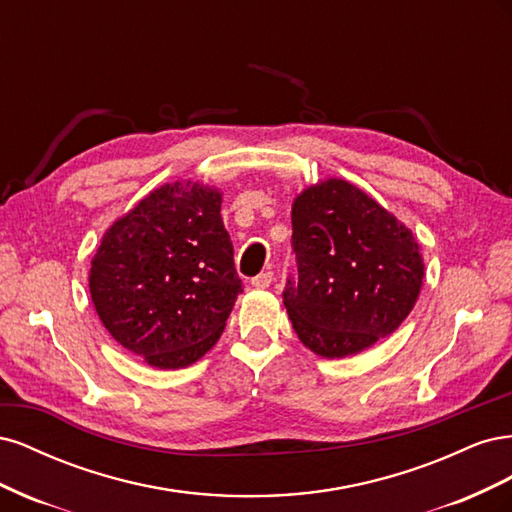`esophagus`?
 <instances>
[{
	"mask_svg": "<svg viewBox=\"0 0 512 512\" xmlns=\"http://www.w3.org/2000/svg\"><path fill=\"white\" fill-rule=\"evenodd\" d=\"M273 282V273L271 271H262L260 275H256L252 280V286L254 288H269Z\"/></svg>",
	"mask_w": 512,
	"mask_h": 512,
	"instance_id": "1",
	"label": "esophagus"
}]
</instances>
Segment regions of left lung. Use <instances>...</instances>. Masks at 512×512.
Segmentation results:
<instances>
[{
	"mask_svg": "<svg viewBox=\"0 0 512 512\" xmlns=\"http://www.w3.org/2000/svg\"><path fill=\"white\" fill-rule=\"evenodd\" d=\"M292 250L288 318L301 342L327 359L359 354L395 333L423 286L412 230L344 179L320 181L294 198Z\"/></svg>",
	"mask_w": 512,
	"mask_h": 512,
	"instance_id": "1",
	"label": "left lung"
}]
</instances>
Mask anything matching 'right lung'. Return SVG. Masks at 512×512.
I'll list each match as a JSON object with an SVG mask.
<instances>
[{
    "mask_svg": "<svg viewBox=\"0 0 512 512\" xmlns=\"http://www.w3.org/2000/svg\"><path fill=\"white\" fill-rule=\"evenodd\" d=\"M220 207L218 190L166 183L106 230L91 260L89 292L102 324L151 367L198 361L243 292Z\"/></svg>",
    "mask_w": 512,
    "mask_h": 512,
    "instance_id": "right-lung-1",
    "label": "right lung"
}]
</instances>
